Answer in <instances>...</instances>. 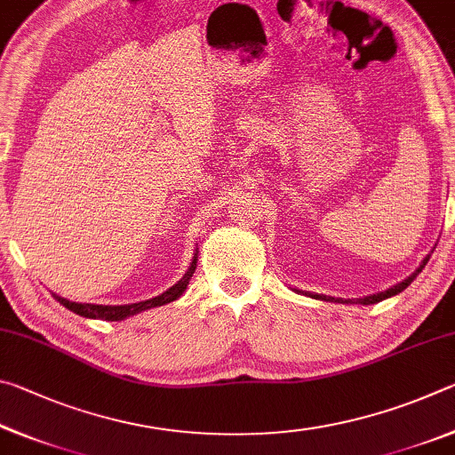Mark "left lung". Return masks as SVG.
<instances>
[{"label": "left lung", "instance_id": "obj_1", "mask_svg": "<svg viewBox=\"0 0 455 455\" xmlns=\"http://www.w3.org/2000/svg\"><path fill=\"white\" fill-rule=\"evenodd\" d=\"M427 260H429V255L421 260V265L415 268V273L413 275H410L407 276L405 281H402V283H397V284H394V287L391 289H387V291H381V292H375V295H369V297H361V299H339V297H327V295H319V292H307L305 291V295L307 297H313V299H319V301H331V303H351V305H375V303H379V301H383V299H389V297H394V295H397V292H402L403 289H407L410 287V284L413 283V279L415 276H418L419 273H421V268L427 265ZM297 291V289H295ZM297 292H301V291H297Z\"/></svg>", "mask_w": 455, "mask_h": 455}]
</instances>
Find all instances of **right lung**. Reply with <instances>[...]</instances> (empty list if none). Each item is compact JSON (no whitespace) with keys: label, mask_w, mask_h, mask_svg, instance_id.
Returning a JSON list of instances; mask_svg holds the SVG:
<instances>
[{"label":"right lung","mask_w":455,"mask_h":455,"mask_svg":"<svg viewBox=\"0 0 455 455\" xmlns=\"http://www.w3.org/2000/svg\"><path fill=\"white\" fill-rule=\"evenodd\" d=\"M198 251L195 252V257H192V263L188 267V271L184 273L182 279L172 284L171 289L164 291L163 295L158 297H152L148 301H140V303H128V305H94V303H74V301H68V299L60 297V295H53L60 301V305H64L66 309L74 311L76 315H82V317H88V319H102V321H124L128 317H132V315H138L142 311H148L152 307H163L166 303H172L179 299L184 291L188 287V281L192 273H195L196 268V260H198Z\"/></svg>","instance_id":"1"}]
</instances>
